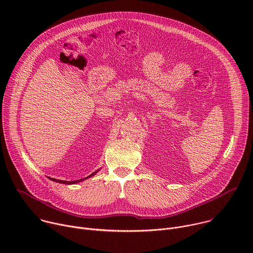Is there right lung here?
<instances>
[{"label":"right lung","mask_w":253,"mask_h":253,"mask_svg":"<svg viewBox=\"0 0 253 253\" xmlns=\"http://www.w3.org/2000/svg\"><path fill=\"white\" fill-rule=\"evenodd\" d=\"M98 171H99V169H98V170H96L95 172H93L92 174H90L88 177H86V178H83V179H80V180H75V181H65V180H59V179L50 178V177H49V179H51L52 181H54V182H58V183H62V184H76V183H79V182L83 181V180H85V179H88V178H90V177L94 176V175H95V174H96Z\"/></svg>","instance_id":"obj_1"}]
</instances>
